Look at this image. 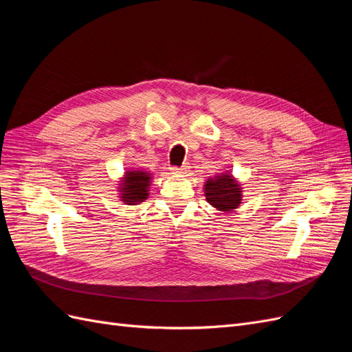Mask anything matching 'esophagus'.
I'll return each mask as SVG.
<instances>
[{"label":"esophagus","mask_w":352,"mask_h":352,"mask_svg":"<svg viewBox=\"0 0 352 352\" xmlns=\"http://www.w3.org/2000/svg\"><path fill=\"white\" fill-rule=\"evenodd\" d=\"M189 168H190L189 163H184L182 167H172L170 168V172H172L173 175H185L189 172Z\"/></svg>","instance_id":"34e87169"}]
</instances>
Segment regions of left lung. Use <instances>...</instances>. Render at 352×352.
<instances>
[{
	"instance_id": "8db88e82",
	"label": "left lung",
	"mask_w": 352,
	"mask_h": 352,
	"mask_svg": "<svg viewBox=\"0 0 352 352\" xmlns=\"http://www.w3.org/2000/svg\"><path fill=\"white\" fill-rule=\"evenodd\" d=\"M204 195L211 207L219 211L230 212L241 206L242 186L230 172H223L207 179Z\"/></svg>"
}]
</instances>
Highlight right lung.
<instances>
[{"label": "right lung", "instance_id": "right-lung-1", "mask_svg": "<svg viewBox=\"0 0 352 352\" xmlns=\"http://www.w3.org/2000/svg\"><path fill=\"white\" fill-rule=\"evenodd\" d=\"M151 173L144 172V170L135 168L124 172L117 192H119L120 201L127 206H135L144 202L148 195H150V185H151Z\"/></svg>", "mask_w": 352, "mask_h": 352}]
</instances>
